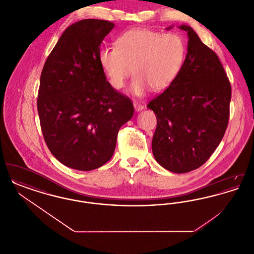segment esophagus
<instances>
[{
    "instance_id": "esophagus-1",
    "label": "esophagus",
    "mask_w": 254,
    "mask_h": 254,
    "mask_svg": "<svg viewBox=\"0 0 254 254\" xmlns=\"http://www.w3.org/2000/svg\"><path fill=\"white\" fill-rule=\"evenodd\" d=\"M133 107H134L135 111H137V112H139V111H142V110L144 109V106H143L142 104L138 103V102H135V103L133 104Z\"/></svg>"
}]
</instances>
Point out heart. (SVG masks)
I'll return each instance as SVG.
<instances>
[{
	"mask_svg": "<svg viewBox=\"0 0 254 254\" xmlns=\"http://www.w3.org/2000/svg\"><path fill=\"white\" fill-rule=\"evenodd\" d=\"M115 44L99 51L101 67L116 89L124 87L133 71L129 92L134 96L145 95L149 87L154 91L169 87L186 59L185 41L176 33L135 28L123 33Z\"/></svg>",
	"mask_w": 254,
	"mask_h": 254,
	"instance_id": "b5f03b06",
	"label": "heart"
}]
</instances>
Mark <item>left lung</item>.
<instances>
[{
  "label": "left lung",
  "mask_w": 254,
  "mask_h": 254,
  "mask_svg": "<svg viewBox=\"0 0 254 254\" xmlns=\"http://www.w3.org/2000/svg\"><path fill=\"white\" fill-rule=\"evenodd\" d=\"M178 27L189 38L181 72L147 109L157 118L152 139L155 160L171 172L186 173L205 164L222 141L229 123L231 87L217 55L190 25Z\"/></svg>",
  "instance_id": "left-lung-1"
}]
</instances>
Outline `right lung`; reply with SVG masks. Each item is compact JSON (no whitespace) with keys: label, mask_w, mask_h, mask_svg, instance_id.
<instances>
[{"label":"right lung","mask_w":254,"mask_h":254,"mask_svg":"<svg viewBox=\"0 0 254 254\" xmlns=\"http://www.w3.org/2000/svg\"><path fill=\"white\" fill-rule=\"evenodd\" d=\"M115 24L85 19L69 25L41 74L38 113L50 152L63 165L88 171L105 165L115 150L132 103L107 81L100 46Z\"/></svg>","instance_id":"right-lung-1"}]
</instances>
